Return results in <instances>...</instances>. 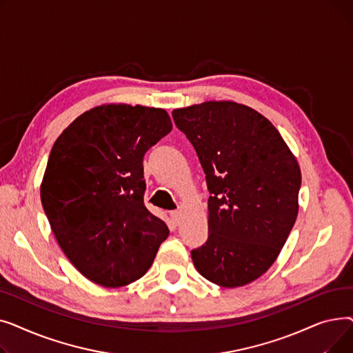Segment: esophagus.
Listing matches in <instances>:
<instances>
[{
    "label": "esophagus",
    "mask_w": 353,
    "mask_h": 353,
    "mask_svg": "<svg viewBox=\"0 0 353 353\" xmlns=\"http://www.w3.org/2000/svg\"><path fill=\"white\" fill-rule=\"evenodd\" d=\"M170 216H172V219H173V221L174 223L177 225L179 221H180V217H181V210H173V212H170Z\"/></svg>",
    "instance_id": "obj_1"
}]
</instances>
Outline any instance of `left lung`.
I'll use <instances>...</instances> for the list:
<instances>
[{"label":"left lung","mask_w":353,"mask_h":353,"mask_svg":"<svg viewBox=\"0 0 353 353\" xmlns=\"http://www.w3.org/2000/svg\"><path fill=\"white\" fill-rule=\"evenodd\" d=\"M193 144L210 193L209 237L192 250L197 272L223 288L261 277L298 217L299 164L276 127L256 110L206 101L173 110Z\"/></svg>","instance_id":"left-lung-1"}]
</instances>
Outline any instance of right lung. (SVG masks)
<instances>
[{
	"instance_id": "obj_1",
	"label": "right lung",
	"mask_w": 353,
	"mask_h": 353,
	"mask_svg": "<svg viewBox=\"0 0 353 353\" xmlns=\"http://www.w3.org/2000/svg\"><path fill=\"white\" fill-rule=\"evenodd\" d=\"M172 127L163 108L107 104L85 111L55 140L41 203L64 254L91 282H136L169 236L144 206L143 157Z\"/></svg>"
}]
</instances>
